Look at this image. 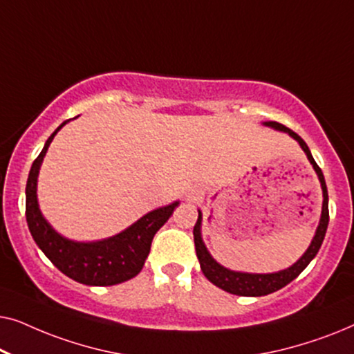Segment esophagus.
<instances>
[{
	"label": "esophagus",
	"instance_id": "obj_1",
	"mask_svg": "<svg viewBox=\"0 0 354 354\" xmlns=\"http://www.w3.org/2000/svg\"><path fill=\"white\" fill-rule=\"evenodd\" d=\"M201 195H203L201 190H192L190 193H188V200H190V201H196V200H200Z\"/></svg>",
	"mask_w": 354,
	"mask_h": 354
}]
</instances>
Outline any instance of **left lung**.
<instances>
[{
  "instance_id": "left-lung-1",
  "label": "left lung",
  "mask_w": 354,
  "mask_h": 354,
  "mask_svg": "<svg viewBox=\"0 0 354 354\" xmlns=\"http://www.w3.org/2000/svg\"><path fill=\"white\" fill-rule=\"evenodd\" d=\"M264 125L268 127H272L275 130H280V132H287L290 137L297 140L299 143V147L303 148V151L306 153V156L309 159V162L313 164L314 171H316L319 182H321V188H322V214H321V221H319V225L316 229V235L309 245V248L306 250L301 258H299L297 263L290 268L279 270V272H272V274H248V272H235V270H230L221 266L217 261L212 258L209 254V251L203 243L201 239V212L198 211V221L195 227H193V239H195V250H196V256L198 261H200L201 270L205 274V277L209 280L211 283H214L216 287H219L225 292H229L232 295H239V297H264V295L274 293L277 290L283 288L285 285H288L292 280L298 277L299 274L306 269V266L311 263L314 259V256L317 254L319 248H321L324 236H326L327 232V225H328V193H327V185H326V178H324V174L321 171V167L317 166L316 161H314L311 151H309L308 145L304 143V140L293 132L285 127V125L279 124V122H264Z\"/></svg>"
}]
</instances>
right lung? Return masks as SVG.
I'll list each match as a JSON object with an SVG mask.
<instances>
[{
	"instance_id": "add662e5",
	"label": "right lung",
	"mask_w": 354,
	"mask_h": 354,
	"mask_svg": "<svg viewBox=\"0 0 354 354\" xmlns=\"http://www.w3.org/2000/svg\"><path fill=\"white\" fill-rule=\"evenodd\" d=\"M66 122H62L46 140L45 147L33 161L30 172H28L26 187V217L28 230L46 258L62 274H66L75 282L95 285V287L122 283L125 280L135 277L143 269L149 248H151L153 236L172 216L174 209L178 206V201L148 212L129 229L104 240L85 243V241L69 240L57 234L48 224L38 207L37 178L48 147Z\"/></svg>"
}]
</instances>
